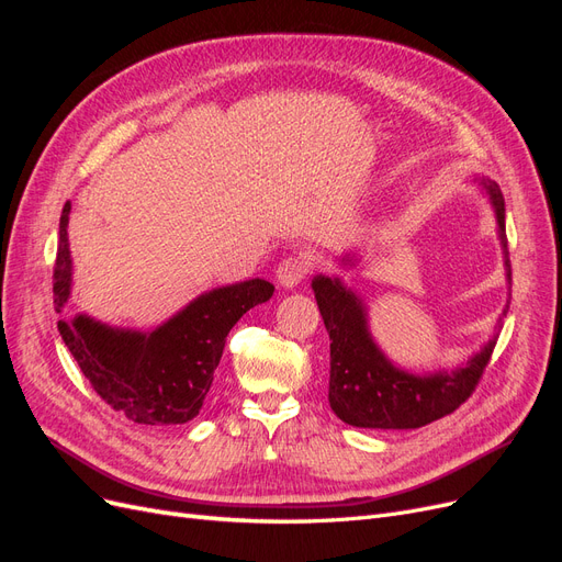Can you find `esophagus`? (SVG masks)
<instances>
[{
	"label": "esophagus",
	"instance_id": "1",
	"mask_svg": "<svg viewBox=\"0 0 562 562\" xmlns=\"http://www.w3.org/2000/svg\"><path fill=\"white\" fill-rule=\"evenodd\" d=\"M310 271V262L300 258V255H291V258H285L279 269H277V281L283 288H295L304 277H307Z\"/></svg>",
	"mask_w": 562,
	"mask_h": 562
}]
</instances>
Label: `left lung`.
Masks as SVG:
<instances>
[{
    "label": "left lung",
    "mask_w": 562,
    "mask_h": 562,
    "mask_svg": "<svg viewBox=\"0 0 562 562\" xmlns=\"http://www.w3.org/2000/svg\"><path fill=\"white\" fill-rule=\"evenodd\" d=\"M497 217L504 250L506 281L512 283V265L506 250L504 196L497 182L481 180ZM349 260V258H345ZM351 262V260H349ZM318 312L330 335V382L328 401L333 413L361 429H419L454 413L483 378L497 339L473 353L454 370L413 375L391 363L368 330V312L361 297L337 277H314ZM508 304L504 307L506 316Z\"/></svg>",
    "instance_id": "obj_1"
}]
</instances>
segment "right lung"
I'll use <instances>...</instances> for the list:
<instances>
[{"label":"right lung","mask_w":562,"mask_h":562,"mask_svg":"<svg viewBox=\"0 0 562 562\" xmlns=\"http://www.w3.org/2000/svg\"><path fill=\"white\" fill-rule=\"evenodd\" d=\"M70 201L63 206L54 267V307L60 314L72 291L67 241ZM274 295L265 279L232 283L199 295L155 330L112 328L79 314L60 318L65 347L83 378L112 411L135 424H184L199 415L234 323Z\"/></svg>","instance_id":"right-lung-1"}]
</instances>
